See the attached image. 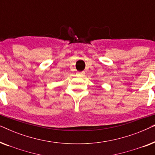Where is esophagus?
<instances>
[{
    "label": "esophagus",
    "instance_id": "1",
    "mask_svg": "<svg viewBox=\"0 0 155 155\" xmlns=\"http://www.w3.org/2000/svg\"><path fill=\"white\" fill-rule=\"evenodd\" d=\"M77 75L80 77H84V75H85V73L84 72H78Z\"/></svg>",
    "mask_w": 155,
    "mask_h": 155
}]
</instances>
